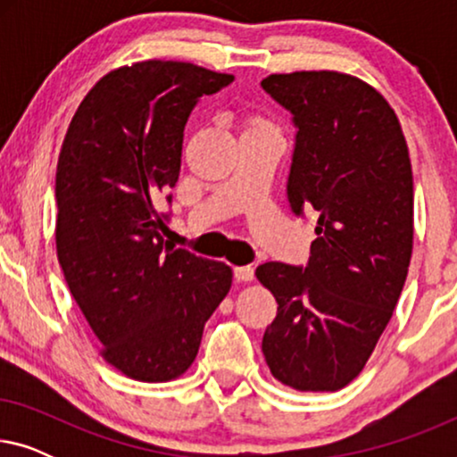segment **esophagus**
<instances>
[{
    "label": "esophagus",
    "instance_id": "34e87169",
    "mask_svg": "<svg viewBox=\"0 0 457 457\" xmlns=\"http://www.w3.org/2000/svg\"><path fill=\"white\" fill-rule=\"evenodd\" d=\"M235 278L239 283H252L253 280V268L252 266H237L235 268Z\"/></svg>",
    "mask_w": 457,
    "mask_h": 457
}]
</instances>
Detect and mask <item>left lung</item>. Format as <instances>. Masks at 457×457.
<instances>
[{"label": "left lung", "instance_id": "1", "mask_svg": "<svg viewBox=\"0 0 457 457\" xmlns=\"http://www.w3.org/2000/svg\"><path fill=\"white\" fill-rule=\"evenodd\" d=\"M262 87L297 127L287 183L291 210L318 214L308 266L266 262L255 270L278 303L262 352L283 385L339 391L364 370L408 277V143L386 99L352 74H270Z\"/></svg>", "mask_w": 457, "mask_h": 457}]
</instances>
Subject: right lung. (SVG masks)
Segmentation results:
<instances>
[{"mask_svg": "<svg viewBox=\"0 0 457 457\" xmlns=\"http://www.w3.org/2000/svg\"><path fill=\"white\" fill-rule=\"evenodd\" d=\"M233 80L191 62L120 66L87 93L62 143L58 262L102 358L129 378L183 377L233 285L224 262L164 243L158 212L179 180L191 110Z\"/></svg>", "mask_w": 457, "mask_h": 457, "instance_id": "1", "label": "right lung"}]
</instances>
